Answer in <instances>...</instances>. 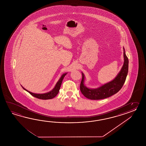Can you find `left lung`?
Masks as SVG:
<instances>
[{
  "instance_id": "1",
  "label": "left lung",
  "mask_w": 146,
  "mask_h": 146,
  "mask_svg": "<svg viewBox=\"0 0 146 146\" xmlns=\"http://www.w3.org/2000/svg\"><path fill=\"white\" fill-rule=\"evenodd\" d=\"M124 50V64L120 72L116 77L113 80L106 84L102 85L96 89H91L86 87L84 84L85 76L82 73V78L81 82L80 91L84 96L90 100L104 99L117 93L121 89L126 80L128 72V59Z\"/></svg>"
}]
</instances>
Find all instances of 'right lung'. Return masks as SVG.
I'll list each match as a JSON object with an SVG mask.
<instances>
[{"instance_id": "obj_1", "label": "right lung", "mask_w": 146, "mask_h": 146, "mask_svg": "<svg viewBox=\"0 0 146 146\" xmlns=\"http://www.w3.org/2000/svg\"><path fill=\"white\" fill-rule=\"evenodd\" d=\"M67 74V72L62 74V76L59 78L58 81L57 82V83H56V84H55L54 88L53 89L51 90V91H50L47 92V93H32V92H31L30 91H29L28 90L25 89L22 86V87L24 90L27 91L30 93V94H31L32 96H34V97H35V98H36L42 100L52 99H53L54 98H55V97L57 95V94L58 93V92H59V89H60V86H61V84H62V80H63L64 77H65Z\"/></svg>"}]
</instances>
